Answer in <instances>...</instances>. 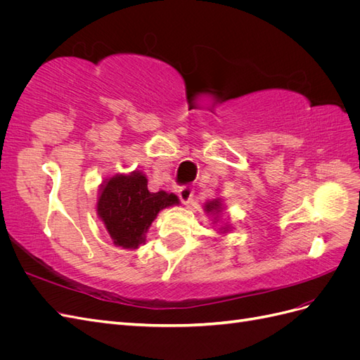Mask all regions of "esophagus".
<instances>
[{"instance_id": "obj_1", "label": "esophagus", "mask_w": 360, "mask_h": 360, "mask_svg": "<svg viewBox=\"0 0 360 360\" xmlns=\"http://www.w3.org/2000/svg\"><path fill=\"white\" fill-rule=\"evenodd\" d=\"M179 197H180V201H181L184 205H188V204L192 201V198H193V189H192L191 186L181 188V189L179 191Z\"/></svg>"}]
</instances>
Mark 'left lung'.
<instances>
[{
    "label": "left lung",
    "mask_w": 360,
    "mask_h": 360,
    "mask_svg": "<svg viewBox=\"0 0 360 360\" xmlns=\"http://www.w3.org/2000/svg\"><path fill=\"white\" fill-rule=\"evenodd\" d=\"M224 210V204H222V200L221 198H214L209 202L204 204V212L207 214H212L213 216V224H217L219 222V217H221V213ZM228 231H231V226L225 224L224 226H221V234H226Z\"/></svg>",
    "instance_id": "left-lung-1"
}]
</instances>
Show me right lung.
<instances>
[{"instance_id":"1","label":"right lung","mask_w":360,"mask_h":360,"mask_svg":"<svg viewBox=\"0 0 360 360\" xmlns=\"http://www.w3.org/2000/svg\"><path fill=\"white\" fill-rule=\"evenodd\" d=\"M144 172L115 174L103 180L97 195V216L115 246L138 249L160 210L179 205L177 195L150 192Z\"/></svg>"}]
</instances>
